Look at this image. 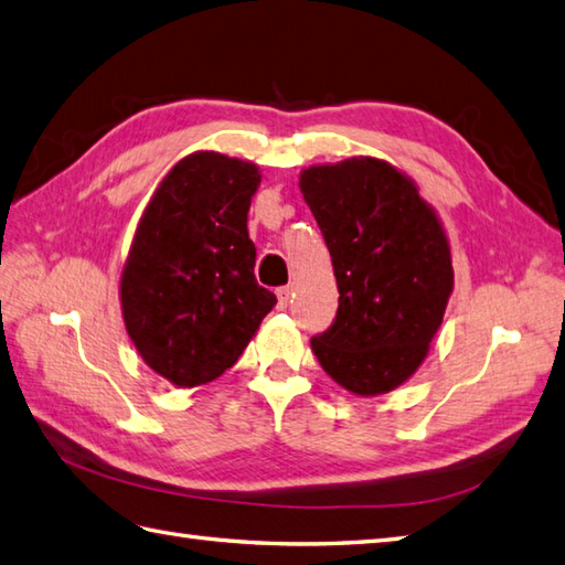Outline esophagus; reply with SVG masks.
Wrapping results in <instances>:
<instances>
[{
    "mask_svg": "<svg viewBox=\"0 0 565 565\" xmlns=\"http://www.w3.org/2000/svg\"><path fill=\"white\" fill-rule=\"evenodd\" d=\"M291 294H294V288L291 286H281V288H277V298H279V308L284 310V308H288V303H291Z\"/></svg>",
    "mask_w": 565,
    "mask_h": 565,
    "instance_id": "1",
    "label": "esophagus"
}]
</instances>
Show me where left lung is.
Segmentation results:
<instances>
[{"label":"left lung","instance_id":"obj_1","mask_svg":"<svg viewBox=\"0 0 565 565\" xmlns=\"http://www.w3.org/2000/svg\"><path fill=\"white\" fill-rule=\"evenodd\" d=\"M332 257L339 308L310 347L324 373L361 397L385 395L424 363L452 294L448 235L414 180L353 156L298 182Z\"/></svg>","mask_w":565,"mask_h":565}]
</instances>
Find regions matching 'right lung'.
I'll list each match as a JSON object with an SVG mask.
<instances>
[{
  "mask_svg": "<svg viewBox=\"0 0 565 565\" xmlns=\"http://www.w3.org/2000/svg\"><path fill=\"white\" fill-rule=\"evenodd\" d=\"M250 161L194 151L168 170L141 214L120 279L127 334L151 371L206 385L250 344L277 296L255 279Z\"/></svg>",
  "mask_w": 565,
  "mask_h": 565,
  "instance_id": "add662e5",
  "label": "right lung"
}]
</instances>
